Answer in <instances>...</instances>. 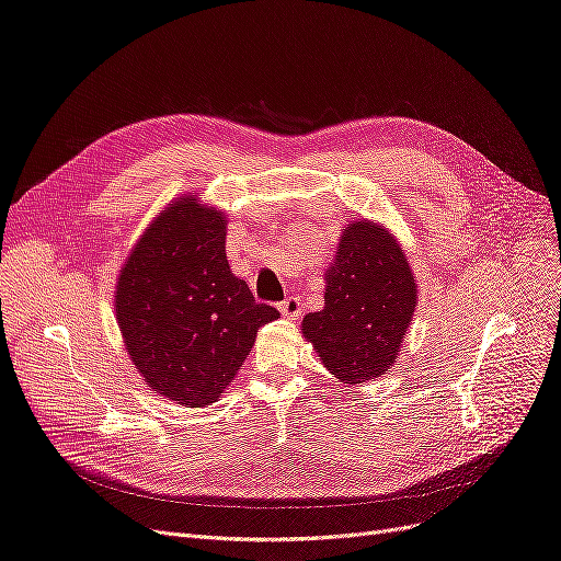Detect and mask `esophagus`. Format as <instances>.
I'll list each match as a JSON object with an SVG mask.
<instances>
[{"label":"esophagus","instance_id":"34e87169","mask_svg":"<svg viewBox=\"0 0 561 561\" xmlns=\"http://www.w3.org/2000/svg\"><path fill=\"white\" fill-rule=\"evenodd\" d=\"M300 298L296 296H288L284 302H279V312L286 317V319H298L300 317Z\"/></svg>","mask_w":561,"mask_h":561}]
</instances>
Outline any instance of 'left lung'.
I'll return each mask as SVG.
<instances>
[{
    "label": "left lung",
    "mask_w": 561,
    "mask_h": 561,
    "mask_svg": "<svg viewBox=\"0 0 561 561\" xmlns=\"http://www.w3.org/2000/svg\"><path fill=\"white\" fill-rule=\"evenodd\" d=\"M416 307V279L386 228L354 221L325 275V305L302 319V335L344 383H363L398 358Z\"/></svg>",
    "instance_id": "1"
}]
</instances>
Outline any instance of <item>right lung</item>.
Instances as JSON below:
<instances>
[{
  "label": "right lung",
  "mask_w": 561,
  "mask_h": 561,
  "mask_svg": "<svg viewBox=\"0 0 561 561\" xmlns=\"http://www.w3.org/2000/svg\"><path fill=\"white\" fill-rule=\"evenodd\" d=\"M115 314L136 369L182 407L217 402L259 328L279 319L226 261V219L182 198L148 226L124 263Z\"/></svg>",
  "instance_id": "1"
}]
</instances>
